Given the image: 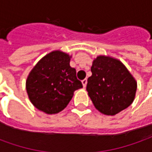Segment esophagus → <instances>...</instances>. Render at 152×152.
Masks as SVG:
<instances>
[{"mask_svg": "<svg viewBox=\"0 0 152 152\" xmlns=\"http://www.w3.org/2000/svg\"><path fill=\"white\" fill-rule=\"evenodd\" d=\"M81 82H82L83 86H84V87H86V85H87V79H84Z\"/></svg>", "mask_w": 152, "mask_h": 152, "instance_id": "obj_1", "label": "esophagus"}]
</instances>
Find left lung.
Segmentation results:
<instances>
[{
  "mask_svg": "<svg viewBox=\"0 0 152 152\" xmlns=\"http://www.w3.org/2000/svg\"><path fill=\"white\" fill-rule=\"evenodd\" d=\"M86 90L97 110L114 115L132 104L137 82L120 60L100 55L91 66Z\"/></svg>",
  "mask_w": 152,
  "mask_h": 152,
  "instance_id": "obj_1",
  "label": "left lung"
}]
</instances>
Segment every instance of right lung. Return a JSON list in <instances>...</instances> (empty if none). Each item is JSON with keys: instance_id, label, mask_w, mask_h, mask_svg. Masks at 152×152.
<instances>
[{"instance_id": "1", "label": "right lung", "mask_w": 152, "mask_h": 152, "mask_svg": "<svg viewBox=\"0 0 152 152\" xmlns=\"http://www.w3.org/2000/svg\"><path fill=\"white\" fill-rule=\"evenodd\" d=\"M71 56L60 50L43 57L31 70L26 81L31 102L46 114H56L66 107L75 90L82 88L75 68L70 66Z\"/></svg>"}]
</instances>
